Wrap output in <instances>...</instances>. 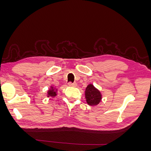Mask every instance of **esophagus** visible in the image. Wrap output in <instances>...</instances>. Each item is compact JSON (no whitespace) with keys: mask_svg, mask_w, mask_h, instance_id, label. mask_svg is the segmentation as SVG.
I'll use <instances>...</instances> for the list:
<instances>
[{"mask_svg":"<svg viewBox=\"0 0 151 151\" xmlns=\"http://www.w3.org/2000/svg\"><path fill=\"white\" fill-rule=\"evenodd\" d=\"M68 86H71V87H76L77 86V83H68Z\"/></svg>","mask_w":151,"mask_h":151,"instance_id":"esophagus-1","label":"esophagus"}]
</instances>
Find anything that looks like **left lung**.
<instances>
[{"label": "left lung", "instance_id": "1", "mask_svg": "<svg viewBox=\"0 0 151 151\" xmlns=\"http://www.w3.org/2000/svg\"><path fill=\"white\" fill-rule=\"evenodd\" d=\"M86 102L90 106H96L101 101L102 95L100 91L93 84H89L85 91Z\"/></svg>", "mask_w": 151, "mask_h": 151}]
</instances>
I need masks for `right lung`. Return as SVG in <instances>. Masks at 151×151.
<instances>
[{
  "instance_id": "1",
  "label": "right lung",
  "mask_w": 151,
  "mask_h": 151,
  "mask_svg": "<svg viewBox=\"0 0 151 151\" xmlns=\"http://www.w3.org/2000/svg\"><path fill=\"white\" fill-rule=\"evenodd\" d=\"M57 89H55L53 86H51V88L47 92V97H55L57 96Z\"/></svg>"
}]
</instances>
